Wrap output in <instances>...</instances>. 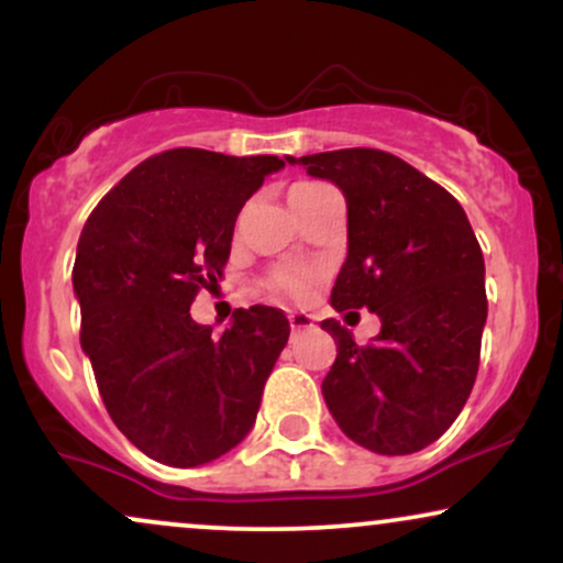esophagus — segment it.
Returning <instances> with one entry per match:
<instances>
[{
	"instance_id": "esophagus-1",
	"label": "esophagus",
	"mask_w": 563,
	"mask_h": 563,
	"mask_svg": "<svg viewBox=\"0 0 563 563\" xmlns=\"http://www.w3.org/2000/svg\"><path fill=\"white\" fill-rule=\"evenodd\" d=\"M288 322H290V331L301 333V331H309V328L314 325V318H312V314H307V312H290Z\"/></svg>"
}]
</instances>
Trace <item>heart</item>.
Instances as JSON below:
<instances>
[{
	"label": "heart",
	"instance_id": "b5f03b06",
	"mask_svg": "<svg viewBox=\"0 0 563 563\" xmlns=\"http://www.w3.org/2000/svg\"><path fill=\"white\" fill-rule=\"evenodd\" d=\"M309 187H318V185H296L294 190H309ZM277 283H280V288H286L290 296H303L312 286V269L307 267H294V269H283L280 275H277Z\"/></svg>",
	"mask_w": 563,
	"mask_h": 563
}]
</instances>
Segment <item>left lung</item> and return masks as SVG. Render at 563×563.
<instances>
[{"label":"left lung","mask_w":563,"mask_h":563,"mask_svg":"<svg viewBox=\"0 0 563 563\" xmlns=\"http://www.w3.org/2000/svg\"><path fill=\"white\" fill-rule=\"evenodd\" d=\"M346 198V262L331 303L380 320L357 346L339 320L322 397L339 429L378 455L437 442L466 405L487 322L484 256L463 206L402 158L371 147L286 156ZM352 314V312H349Z\"/></svg>","instance_id":"8db88e82"}]
</instances>
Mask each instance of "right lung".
<instances>
[{
	"label": "right lung",
	"instance_id": "add662e5",
	"mask_svg": "<svg viewBox=\"0 0 563 563\" xmlns=\"http://www.w3.org/2000/svg\"><path fill=\"white\" fill-rule=\"evenodd\" d=\"M283 166L198 147L158 153L81 230V349L121 434L166 466H203L243 442L288 341L286 314L262 303L235 309L222 335L190 318L228 264L245 200Z\"/></svg>",
	"mask_w": 563,
	"mask_h": 563
}]
</instances>
